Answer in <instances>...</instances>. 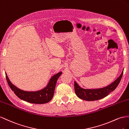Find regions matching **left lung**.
<instances>
[{"mask_svg": "<svg viewBox=\"0 0 129 129\" xmlns=\"http://www.w3.org/2000/svg\"><path fill=\"white\" fill-rule=\"evenodd\" d=\"M124 70V69H123ZM122 71L119 77L109 85L101 89H85L81 87L75 81V91L77 97L87 101L99 100L105 97L111 92L113 91L118 85L123 74Z\"/></svg>", "mask_w": 129, "mask_h": 129, "instance_id": "1", "label": "left lung"}]
</instances>
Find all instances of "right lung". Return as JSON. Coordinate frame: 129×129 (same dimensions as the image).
I'll return each instance as SVG.
<instances>
[{
	"instance_id": "right-lung-1",
	"label": "right lung",
	"mask_w": 129,
	"mask_h": 129,
	"mask_svg": "<svg viewBox=\"0 0 129 129\" xmlns=\"http://www.w3.org/2000/svg\"><path fill=\"white\" fill-rule=\"evenodd\" d=\"M61 73L62 72H59L53 75L50 79L46 87L37 91H27L19 89L11 82L6 72L5 75L9 86L18 97L31 103L42 104L48 103L52 99L57 79Z\"/></svg>"
}]
</instances>
